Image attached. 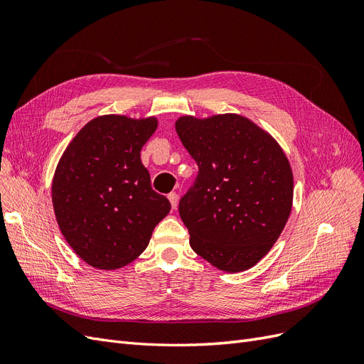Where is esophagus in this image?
<instances>
[{
  "mask_svg": "<svg viewBox=\"0 0 364 364\" xmlns=\"http://www.w3.org/2000/svg\"><path fill=\"white\" fill-rule=\"evenodd\" d=\"M168 200H170V203H171V208L176 209V206H178V202H179V196L176 194V193H170V194H168Z\"/></svg>",
  "mask_w": 364,
  "mask_h": 364,
  "instance_id": "34e87169",
  "label": "esophagus"
}]
</instances>
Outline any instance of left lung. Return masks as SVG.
<instances>
[{
    "label": "left lung",
    "mask_w": 364,
    "mask_h": 364,
    "mask_svg": "<svg viewBox=\"0 0 364 364\" xmlns=\"http://www.w3.org/2000/svg\"><path fill=\"white\" fill-rule=\"evenodd\" d=\"M176 132L199 167L179 202L190 246L220 270L255 266L291 211L289 159L269 134L234 114L182 117Z\"/></svg>",
    "instance_id": "1"
}]
</instances>
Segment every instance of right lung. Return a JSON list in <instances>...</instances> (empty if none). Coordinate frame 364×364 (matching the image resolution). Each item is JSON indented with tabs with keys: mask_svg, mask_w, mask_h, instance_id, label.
I'll list each match as a JSON object with an SVG mask.
<instances>
[{
	"mask_svg": "<svg viewBox=\"0 0 364 364\" xmlns=\"http://www.w3.org/2000/svg\"><path fill=\"white\" fill-rule=\"evenodd\" d=\"M156 127L153 117H97L60 158L51 186L54 214L68 245L95 269L114 270L138 258L170 213L141 162Z\"/></svg>",
	"mask_w": 364,
	"mask_h": 364,
	"instance_id": "1",
	"label": "right lung"
}]
</instances>
